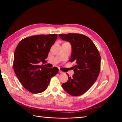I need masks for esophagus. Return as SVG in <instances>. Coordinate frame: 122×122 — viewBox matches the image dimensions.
Wrapping results in <instances>:
<instances>
[{
	"label": "esophagus",
	"mask_w": 122,
	"mask_h": 122,
	"mask_svg": "<svg viewBox=\"0 0 122 122\" xmlns=\"http://www.w3.org/2000/svg\"><path fill=\"white\" fill-rule=\"evenodd\" d=\"M59 72H60V73H64V72H62V71H61V70H59Z\"/></svg>",
	"instance_id": "esophagus-1"
}]
</instances>
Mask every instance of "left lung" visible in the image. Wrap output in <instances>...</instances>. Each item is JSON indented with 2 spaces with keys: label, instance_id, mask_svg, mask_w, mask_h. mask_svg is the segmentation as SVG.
<instances>
[{
  "label": "left lung",
  "instance_id": "8db88e82",
  "mask_svg": "<svg viewBox=\"0 0 122 122\" xmlns=\"http://www.w3.org/2000/svg\"><path fill=\"white\" fill-rule=\"evenodd\" d=\"M59 37L71 44L69 61L75 63L74 74L62 87L73 96H78L90 89L96 81L101 68V56L96 46L87 36L80 34H59Z\"/></svg>",
  "mask_w": 122,
  "mask_h": 122
}]
</instances>
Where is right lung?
I'll list each match as a JSON object with an SVG mask.
<instances>
[{
	"mask_svg": "<svg viewBox=\"0 0 122 122\" xmlns=\"http://www.w3.org/2000/svg\"><path fill=\"white\" fill-rule=\"evenodd\" d=\"M57 34L39 35L25 38L15 51L13 68L23 86L34 94L45 91L51 78L58 72L56 67L48 68L40 62L45 61Z\"/></svg>",
	"mask_w": 122,
	"mask_h": 122,
	"instance_id": "obj_1",
	"label": "right lung"
}]
</instances>
